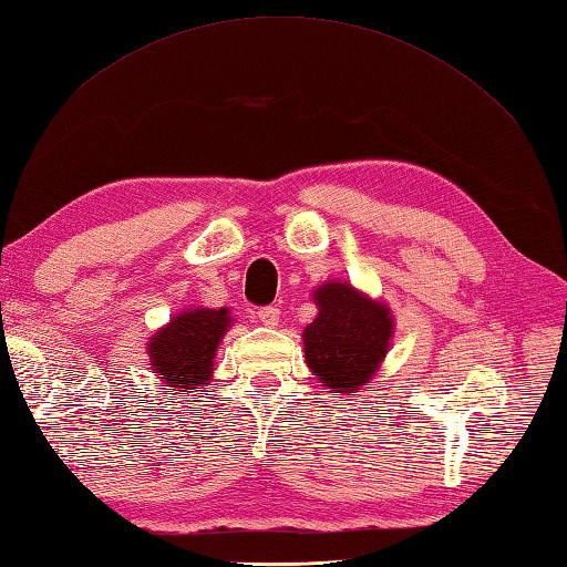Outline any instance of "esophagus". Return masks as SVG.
<instances>
[{
    "mask_svg": "<svg viewBox=\"0 0 567 567\" xmlns=\"http://www.w3.org/2000/svg\"><path fill=\"white\" fill-rule=\"evenodd\" d=\"M279 315H281L279 308H276V306H267V308H259V310H257V320H259L261 324H267V327H276V324H279Z\"/></svg>",
    "mask_w": 567,
    "mask_h": 567,
    "instance_id": "obj_1",
    "label": "esophagus"
}]
</instances>
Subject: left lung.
<instances>
[{
    "instance_id": "1",
    "label": "left lung",
    "mask_w": 567,
    "mask_h": 567,
    "mask_svg": "<svg viewBox=\"0 0 567 567\" xmlns=\"http://www.w3.org/2000/svg\"><path fill=\"white\" fill-rule=\"evenodd\" d=\"M317 317L302 331L306 361L331 392H355L375 375L394 334L390 308L329 281L312 293Z\"/></svg>"
}]
</instances>
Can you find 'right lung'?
Instances as JSON below:
<instances>
[{"instance_id":"1","label":"right lung","mask_w":567,"mask_h":567,"mask_svg":"<svg viewBox=\"0 0 567 567\" xmlns=\"http://www.w3.org/2000/svg\"><path fill=\"white\" fill-rule=\"evenodd\" d=\"M230 324L226 308H195L175 315L168 324L158 329L146 347L151 368L161 375L163 388L199 392L204 384H209L218 341L224 339Z\"/></svg>"}]
</instances>
